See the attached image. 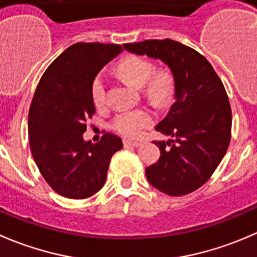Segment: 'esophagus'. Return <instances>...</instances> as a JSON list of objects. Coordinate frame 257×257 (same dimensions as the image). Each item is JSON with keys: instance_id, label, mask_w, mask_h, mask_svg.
I'll list each match as a JSON object with an SVG mask.
<instances>
[{"instance_id": "esophagus-1", "label": "esophagus", "mask_w": 257, "mask_h": 257, "mask_svg": "<svg viewBox=\"0 0 257 257\" xmlns=\"http://www.w3.org/2000/svg\"><path fill=\"white\" fill-rule=\"evenodd\" d=\"M123 144L124 147H139L141 146V142H132V141H126V139H124Z\"/></svg>"}]
</instances>
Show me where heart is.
I'll list each match as a JSON object with an SVG mask.
<instances>
[{
    "label": "heart",
    "instance_id": "b5f03b06",
    "mask_svg": "<svg viewBox=\"0 0 257 257\" xmlns=\"http://www.w3.org/2000/svg\"><path fill=\"white\" fill-rule=\"evenodd\" d=\"M149 60L132 55L121 60L116 65V74L126 84L137 89L144 86L147 96L154 103H164L173 91V78L164 69L154 70ZM91 99L96 108H103L106 104V84L101 75H96L91 83ZM154 116L148 109L139 108L134 110L121 111L113 119L114 131L126 138H137L142 131L151 125Z\"/></svg>",
    "mask_w": 257,
    "mask_h": 257
}]
</instances>
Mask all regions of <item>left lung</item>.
<instances>
[{
    "mask_svg": "<svg viewBox=\"0 0 257 257\" xmlns=\"http://www.w3.org/2000/svg\"><path fill=\"white\" fill-rule=\"evenodd\" d=\"M124 47L162 60L172 70L176 101L156 129L173 139L154 142L161 157L146 176L166 195H188L210 179L227 152L232 111L225 86L208 60L181 42L146 40Z\"/></svg>",
    "mask_w": 257,
    "mask_h": 257,
    "instance_id": "obj_1",
    "label": "left lung"
}]
</instances>
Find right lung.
I'll list each match as a JSON object with an SVG mask.
<instances>
[{
    "label": "right lung",
    "instance_id": "add662e5",
    "mask_svg": "<svg viewBox=\"0 0 257 257\" xmlns=\"http://www.w3.org/2000/svg\"><path fill=\"white\" fill-rule=\"evenodd\" d=\"M123 46L76 42L51 62L35 90L29 111V142L40 173L56 193L83 200L104 186L109 163L123 148L105 133L100 142H84L86 123L95 114L91 83Z\"/></svg>",
    "mask_w": 257,
    "mask_h": 257
}]
</instances>
